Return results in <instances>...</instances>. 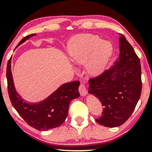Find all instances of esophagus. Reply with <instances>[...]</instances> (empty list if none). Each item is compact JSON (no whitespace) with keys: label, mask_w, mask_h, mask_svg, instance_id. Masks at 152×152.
<instances>
[{"label":"esophagus","mask_w":152,"mask_h":152,"mask_svg":"<svg viewBox=\"0 0 152 152\" xmlns=\"http://www.w3.org/2000/svg\"><path fill=\"white\" fill-rule=\"evenodd\" d=\"M78 91H79V93L81 96H85L87 94V90L86 86L83 83H81L79 86V88H78Z\"/></svg>","instance_id":"obj_1"}]
</instances>
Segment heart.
Returning a JSON list of instances; mask_svg holds the SVG:
<instances>
[{
	"mask_svg": "<svg viewBox=\"0 0 152 152\" xmlns=\"http://www.w3.org/2000/svg\"><path fill=\"white\" fill-rule=\"evenodd\" d=\"M68 52L76 64H85L91 74L99 75L105 69L113 52L109 41H102L97 35L79 34L69 41Z\"/></svg>",
	"mask_w": 152,
	"mask_h": 152,
	"instance_id": "heart-1",
	"label": "heart"
}]
</instances>
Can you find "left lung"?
I'll return each mask as SVG.
<instances>
[{
    "instance_id": "1",
    "label": "left lung",
    "mask_w": 152,
    "mask_h": 152,
    "mask_svg": "<svg viewBox=\"0 0 152 152\" xmlns=\"http://www.w3.org/2000/svg\"><path fill=\"white\" fill-rule=\"evenodd\" d=\"M119 58L111 69L88 80V93L102 102L96 121L107 127L121 126L133 113L142 93L140 60L124 36L119 37Z\"/></svg>"
}]
</instances>
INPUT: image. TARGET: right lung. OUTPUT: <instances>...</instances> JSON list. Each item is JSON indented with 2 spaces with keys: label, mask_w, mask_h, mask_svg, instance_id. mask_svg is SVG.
I'll use <instances>...</instances> for the list:
<instances>
[{
  "label": "right lung",
  "mask_w": 152,
  "mask_h": 152,
  "mask_svg": "<svg viewBox=\"0 0 152 152\" xmlns=\"http://www.w3.org/2000/svg\"><path fill=\"white\" fill-rule=\"evenodd\" d=\"M36 34L23 38L18 46ZM11 58L7 64L6 78L8 91L12 105L29 126L39 131H46L58 127L67 117L71 101L80 96L78 81L69 82L61 86L48 98L39 103L32 104L23 100L17 93L11 73Z\"/></svg>",
  "instance_id": "obj_1"
}]
</instances>
